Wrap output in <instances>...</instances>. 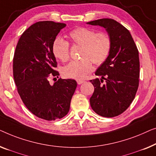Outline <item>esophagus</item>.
<instances>
[{"label": "esophagus", "mask_w": 156, "mask_h": 156, "mask_svg": "<svg viewBox=\"0 0 156 156\" xmlns=\"http://www.w3.org/2000/svg\"><path fill=\"white\" fill-rule=\"evenodd\" d=\"M84 82H85V81H84V80H77V83H78V85L82 84V83H83Z\"/></svg>", "instance_id": "obj_1"}]
</instances>
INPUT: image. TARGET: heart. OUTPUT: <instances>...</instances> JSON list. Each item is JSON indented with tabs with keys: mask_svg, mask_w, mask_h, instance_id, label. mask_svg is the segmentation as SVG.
Instances as JSON below:
<instances>
[{
	"mask_svg": "<svg viewBox=\"0 0 156 156\" xmlns=\"http://www.w3.org/2000/svg\"><path fill=\"white\" fill-rule=\"evenodd\" d=\"M69 38L74 44L82 47L80 60L72 61L63 69V73L69 78L82 80L93 71L92 61L97 65L104 63L112 47V40L106 32H98L85 27H78L69 33ZM52 51L62 61L69 58V44L60 37L52 44Z\"/></svg>",
	"mask_w": 156,
	"mask_h": 156,
	"instance_id": "heart-1",
	"label": "heart"
}]
</instances>
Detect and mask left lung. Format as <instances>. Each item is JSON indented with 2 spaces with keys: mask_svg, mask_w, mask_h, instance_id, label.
<instances>
[{
  "mask_svg": "<svg viewBox=\"0 0 156 156\" xmlns=\"http://www.w3.org/2000/svg\"><path fill=\"white\" fill-rule=\"evenodd\" d=\"M87 25L104 27L112 40L108 57L100 66L95 75L100 80H90L95 90L90 103L98 115L114 117L130 106L139 87L140 63L139 51L130 32L115 20L103 18ZM105 83L102 84L103 80Z\"/></svg>",
  "mask_w": 156,
  "mask_h": 156,
  "instance_id": "8db88e82",
  "label": "left lung"
}]
</instances>
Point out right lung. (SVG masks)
I'll use <instances>...</instances> for the list:
<instances>
[{
	"mask_svg": "<svg viewBox=\"0 0 156 156\" xmlns=\"http://www.w3.org/2000/svg\"><path fill=\"white\" fill-rule=\"evenodd\" d=\"M66 25L38 22L21 35L13 58V77L26 107L41 119L53 121L65 117L77 87L73 79H58L51 85L49 76H59L52 44ZM50 75H49V74Z\"/></svg>",
	"mask_w": 156,
	"mask_h": 156,
	"instance_id": "1",
	"label": "right lung"
}]
</instances>
